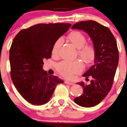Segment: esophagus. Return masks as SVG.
Wrapping results in <instances>:
<instances>
[{
  "label": "esophagus",
  "mask_w": 127,
  "mask_h": 127,
  "mask_svg": "<svg viewBox=\"0 0 127 127\" xmlns=\"http://www.w3.org/2000/svg\"><path fill=\"white\" fill-rule=\"evenodd\" d=\"M64 82H65V84H68V85H74V84L73 82H70V81H65Z\"/></svg>",
  "instance_id": "obj_1"
}]
</instances>
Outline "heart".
Listing matches in <instances>:
<instances>
[{
    "mask_svg": "<svg viewBox=\"0 0 127 127\" xmlns=\"http://www.w3.org/2000/svg\"><path fill=\"white\" fill-rule=\"evenodd\" d=\"M67 39L77 49V55L79 58L87 64L94 62L96 56V49L90 44L87 43V38L80 31H75L70 33ZM63 43V39L59 38L53 43L52 53L53 56L58 55L59 49ZM83 64L78 60L72 62H63L57 65V70L61 75L66 78H71L76 74L83 70Z\"/></svg>",
    "mask_w": 127,
    "mask_h": 127,
    "instance_id": "b5f03b06",
    "label": "heart"
}]
</instances>
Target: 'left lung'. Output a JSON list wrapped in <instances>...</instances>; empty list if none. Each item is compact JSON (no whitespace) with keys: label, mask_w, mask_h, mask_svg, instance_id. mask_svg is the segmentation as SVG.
I'll use <instances>...</instances> for the list:
<instances>
[{"label":"left lung","mask_w":127,"mask_h":127,"mask_svg":"<svg viewBox=\"0 0 127 127\" xmlns=\"http://www.w3.org/2000/svg\"><path fill=\"white\" fill-rule=\"evenodd\" d=\"M71 28L87 32L96 49L94 65L82 75L86 79L92 77L91 84L77 83L83 88V94L74 99L82 107H94L103 100L112 87L119 59L117 42L107 27L92 20L78 22Z\"/></svg>","instance_id":"1"}]
</instances>
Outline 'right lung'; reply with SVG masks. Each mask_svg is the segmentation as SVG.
<instances>
[{
	"mask_svg": "<svg viewBox=\"0 0 127 127\" xmlns=\"http://www.w3.org/2000/svg\"><path fill=\"white\" fill-rule=\"evenodd\" d=\"M71 24H39L18 32L12 42L9 59L11 78L27 102L42 105L52 97L55 88L64 81L43 70V60L51 57L53 43Z\"/></svg>",
	"mask_w": 127,
	"mask_h": 127,
	"instance_id": "right-lung-1",
	"label": "right lung"
}]
</instances>
